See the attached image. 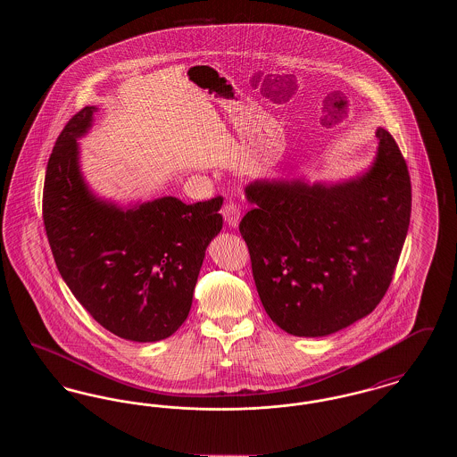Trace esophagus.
<instances>
[{
	"instance_id": "obj_1",
	"label": "esophagus",
	"mask_w": 457,
	"mask_h": 457,
	"mask_svg": "<svg viewBox=\"0 0 457 457\" xmlns=\"http://www.w3.org/2000/svg\"><path fill=\"white\" fill-rule=\"evenodd\" d=\"M239 216H241V209H239L238 204L228 202V204L222 207V218H224L226 224H228L229 228H237V226H238Z\"/></svg>"
}]
</instances>
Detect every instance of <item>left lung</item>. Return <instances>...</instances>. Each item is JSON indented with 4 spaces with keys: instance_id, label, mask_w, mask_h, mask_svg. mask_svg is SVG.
Here are the masks:
<instances>
[{
    "instance_id": "8db88e82",
    "label": "left lung",
    "mask_w": 457,
    "mask_h": 457,
    "mask_svg": "<svg viewBox=\"0 0 457 457\" xmlns=\"http://www.w3.org/2000/svg\"><path fill=\"white\" fill-rule=\"evenodd\" d=\"M365 173L337 183L255 179L239 222L267 315L298 337H322L384 298L411 216V181L391 133L375 131Z\"/></svg>"
}]
</instances>
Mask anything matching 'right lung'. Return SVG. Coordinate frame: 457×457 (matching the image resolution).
<instances>
[{
  "instance_id": "1",
  "label": "right lung",
  "mask_w": 457,
  "mask_h": 457,
  "mask_svg": "<svg viewBox=\"0 0 457 457\" xmlns=\"http://www.w3.org/2000/svg\"><path fill=\"white\" fill-rule=\"evenodd\" d=\"M96 111H79L54 144L44 179L46 235L63 281L96 322L155 343L188 317L205 250L222 229V198L187 205L162 196L123 207L92 194L77 140Z\"/></svg>"
}]
</instances>
